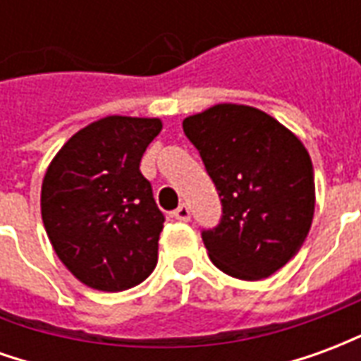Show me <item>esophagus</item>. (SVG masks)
Listing matches in <instances>:
<instances>
[{
	"mask_svg": "<svg viewBox=\"0 0 361 361\" xmlns=\"http://www.w3.org/2000/svg\"><path fill=\"white\" fill-rule=\"evenodd\" d=\"M172 214H173V219L181 220V222H188V220L191 219V211H189L188 204H180V207H178V209H176Z\"/></svg>",
	"mask_w": 361,
	"mask_h": 361,
	"instance_id": "34e87169",
	"label": "esophagus"
}]
</instances>
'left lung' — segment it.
I'll use <instances>...</instances> for the list:
<instances>
[{
    "label": "left lung",
    "instance_id": "obj_1",
    "mask_svg": "<svg viewBox=\"0 0 361 361\" xmlns=\"http://www.w3.org/2000/svg\"><path fill=\"white\" fill-rule=\"evenodd\" d=\"M222 203L201 232L212 263L230 276L261 280L300 251L315 211L313 164L302 141L265 111L219 104L183 119Z\"/></svg>",
    "mask_w": 361,
    "mask_h": 361
}]
</instances>
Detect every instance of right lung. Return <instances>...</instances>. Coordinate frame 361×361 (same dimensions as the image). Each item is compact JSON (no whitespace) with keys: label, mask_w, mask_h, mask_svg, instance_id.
Segmentation results:
<instances>
[{"label":"right lung","mask_w":361,"mask_h":361,"mask_svg":"<svg viewBox=\"0 0 361 361\" xmlns=\"http://www.w3.org/2000/svg\"><path fill=\"white\" fill-rule=\"evenodd\" d=\"M157 118L110 116L75 133L42 181V220L54 251L82 284L121 292L154 271L164 214L139 170Z\"/></svg>","instance_id":"add662e5"}]
</instances>
